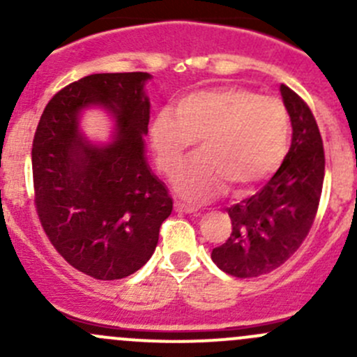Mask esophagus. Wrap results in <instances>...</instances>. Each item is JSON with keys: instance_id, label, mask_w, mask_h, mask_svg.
Here are the masks:
<instances>
[{"instance_id": "1", "label": "esophagus", "mask_w": 357, "mask_h": 357, "mask_svg": "<svg viewBox=\"0 0 357 357\" xmlns=\"http://www.w3.org/2000/svg\"><path fill=\"white\" fill-rule=\"evenodd\" d=\"M174 208L176 212H185V214H197V212H199V208L183 204V202H174Z\"/></svg>"}]
</instances>
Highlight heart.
I'll return each mask as SVG.
<instances>
[{"mask_svg":"<svg viewBox=\"0 0 357 357\" xmlns=\"http://www.w3.org/2000/svg\"><path fill=\"white\" fill-rule=\"evenodd\" d=\"M160 110L150 122V145L158 169L174 174L200 139L204 153L174 176V190L185 199L204 202L264 181L282 164L290 138V121L278 98L259 96L236 86L204 89Z\"/></svg>","mask_w":357,"mask_h":357,"instance_id":"b5f03b06","label":"heart"}]
</instances>
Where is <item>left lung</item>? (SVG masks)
Segmentation results:
<instances>
[{
  "label": "left lung",
  "mask_w": 357,
  "mask_h": 357,
  "mask_svg": "<svg viewBox=\"0 0 357 357\" xmlns=\"http://www.w3.org/2000/svg\"><path fill=\"white\" fill-rule=\"evenodd\" d=\"M291 122V145L283 164L255 195L228 207L231 235L212 250L219 269L254 278L280 268L307 236L325 178V152L314 115L289 86H280Z\"/></svg>",
  "instance_id": "8db88e82"
}]
</instances>
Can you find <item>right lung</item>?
Here are the masks:
<instances>
[{
    "mask_svg": "<svg viewBox=\"0 0 357 357\" xmlns=\"http://www.w3.org/2000/svg\"><path fill=\"white\" fill-rule=\"evenodd\" d=\"M149 72L91 74L56 93L32 142L36 211L60 255L96 280H121L152 257L172 199L145 153ZM114 121L107 144L89 142L82 112Z\"/></svg>",
    "mask_w": 357,
    "mask_h": 357,
    "instance_id": "add662e5",
    "label": "right lung"
}]
</instances>
